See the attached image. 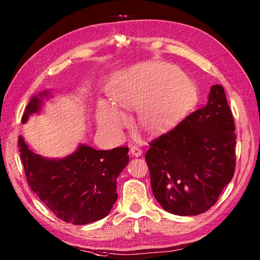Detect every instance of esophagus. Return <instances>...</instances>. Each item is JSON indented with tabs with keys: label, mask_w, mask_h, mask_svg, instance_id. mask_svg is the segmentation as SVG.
I'll use <instances>...</instances> for the list:
<instances>
[{
	"label": "esophagus",
	"mask_w": 260,
	"mask_h": 260,
	"mask_svg": "<svg viewBox=\"0 0 260 260\" xmlns=\"http://www.w3.org/2000/svg\"><path fill=\"white\" fill-rule=\"evenodd\" d=\"M129 153H131L133 156H136V157H137V156H141V155H142L143 151L141 150V148H140L139 146H132L131 150H129Z\"/></svg>",
	"instance_id": "obj_1"
}]
</instances>
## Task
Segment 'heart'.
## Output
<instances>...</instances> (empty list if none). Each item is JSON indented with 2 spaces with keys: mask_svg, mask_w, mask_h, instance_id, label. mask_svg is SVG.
<instances>
[{
  "mask_svg": "<svg viewBox=\"0 0 260 260\" xmlns=\"http://www.w3.org/2000/svg\"><path fill=\"white\" fill-rule=\"evenodd\" d=\"M180 77V71L172 66H143L114 76L108 84V93L120 112L140 108L142 128L148 133H159L173 125L197 102L196 87L179 79ZM117 111L106 103L99 104L96 113L98 125L119 132L127 119Z\"/></svg>",
  "mask_w": 260,
  "mask_h": 260,
  "instance_id": "heart-1",
  "label": "heart"
}]
</instances>
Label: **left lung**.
I'll return each mask as SVG.
<instances>
[{"label": "left lung", "mask_w": 260, "mask_h": 260, "mask_svg": "<svg viewBox=\"0 0 260 260\" xmlns=\"http://www.w3.org/2000/svg\"><path fill=\"white\" fill-rule=\"evenodd\" d=\"M235 146L233 113L223 87L213 85L206 106L150 143L145 159L157 202L178 215L206 212L233 179Z\"/></svg>", "instance_id": "1"}]
</instances>
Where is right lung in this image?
Instances as JSON below:
<instances>
[{
	"label": "right lung",
	"mask_w": 260,
	"mask_h": 260,
	"mask_svg": "<svg viewBox=\"0 0 260 260\" xmlns=\"http://www.w3.org/2000/svg\"><path fill=\"white\" fill-rule=\"evenodd\" d=\"M43 90L33 96L22 116L24 124L41 110ZM21 161L31 190L59 219L73 224L98 221L117 200V178L128 164V148L97 151L85 144L62 158H48L33 152L21 135Z\"/></svg>",
	"instance_id": "1"
}]
</instances>
